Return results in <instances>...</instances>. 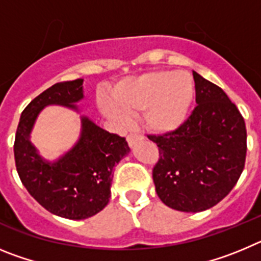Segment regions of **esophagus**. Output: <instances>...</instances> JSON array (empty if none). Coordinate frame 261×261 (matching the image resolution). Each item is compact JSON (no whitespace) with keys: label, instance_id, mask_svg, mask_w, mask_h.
I'll list each match as a JSON object with an SVG mask.
<instances>
[{"label":"esophagus","instance_id":"1","mask_svg":"<svg viewBox=\"0 0 261 261\" xmlns=\"http://www.w3.org/2000/svg\"><path fill=\"white\" fill-rule=\"evenodd\" d=\"M142 138H144V136L140 135V133H129V135L126 136V141H128L129 146H133L136 142L142 140Z\"/></svg>","mask_w":261,"mask_h":261}]
</instances>
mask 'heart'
<instances>
[{
	"label": "heart",
	"mask_w": 261,
	"mask_h": 261,
	"mask_svg": "<svg viewBox=\"0 0 261 261\" xmlns=\"http://www.w3.org/2000/svg\"><path fill=\"white\" fill-rule=\"evenodd\" d=\"M193 95L195 84L188 73L153 70L119 82L112 91L114 102L102 99L100 108L116 120L142 112L149 130L168 133L186 121Z\"/></svg>",
	"instance_id": "1"
}]
</instances>
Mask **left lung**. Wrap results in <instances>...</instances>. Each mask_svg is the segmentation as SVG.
Masks as SVG:
<instances>
[{
	"label": "left lung",
	"mask_w": 261,
	"mask_h": 261,
	"mask_svg": "<svg viewBox=\"0 0 261 261\" xmlns=\"http://www.w3.org/2000/svg\"><path fill=\"white\" fill-rule=\"evenodd\" d=\"M196 106L180 126L149 135L159 149L153 168L156 195L175 211L202 212L225 199L246 162L247 132L221 87L193 71Z\"/></svg>",
	"instance_id": "8db88e82"
}]
</instances>
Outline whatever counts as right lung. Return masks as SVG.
Instances as JSON below:
<instances>
[{
	"instance_id": "1",
	"label": "right lung",
	"mask_w": 261,
	"mask_h": 261,
	"mask_svg": "<svg viewBox=\"0 0 261 261\" xmlns=\"http://www.w3.org/2000/svg\"><path fill=\"white\" fill-rule=\"evenodd\" d=\"M84 80L59 82L32 99L22 112L14 142L15 167L30 195L50 213L85 220L108 204L114 167L129 153L125 138L110 133L82 117V135L71 150L56 162H47L30 141L36 117L45 106L77 110L84 98Z\"/></svg>"
}]
</instances>
